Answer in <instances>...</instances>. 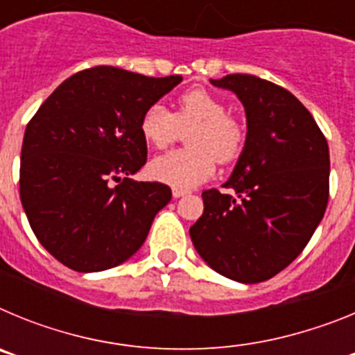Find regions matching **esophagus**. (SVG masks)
Listing matches in <instances>:
<instances>
[{
	"instance_id": "1",
	"label": "esophagus",
	"mask_w": 355,
	"mask_h": 355,
	"mask_svg": "<svg viewBox=\"0 0 355 355\" xmlns=\"http://www.w3.org/2000/svg\"><path fill=\"white\" fill-rule=\"evenodd\" d=\"M187 196V190H181V188H172V197L174 199H180V197Z\"/></svg>"
}]
</instances>
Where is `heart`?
Instances as JSON below:
<instances>
[{
	"instance_id": "1",
	"label": "heart",
	"mask_w": 355,
	"mask_h": 355,
	"mask_svg": "<svg viewBox=\"0 0 355 355\" xmlns=\"http://www.w3.org/2000/svg\"><path fill=\"white\" fill-rule=\"evenodd\" d=\"M175 114L159 103L147 106L140 119V133L155 149H165L188 133L190 149L172 150L158 156L149 165L156 181L181 190L205 183L215 172V159L229 163L240 156L245 146V130L227 115L224 103L205 89L187 90L178 97Z\"/></svg>"
}]
</instances>
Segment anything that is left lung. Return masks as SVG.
Returning <instances> with one entry per match:
<instances>
[{"instance_id": "8db88e82", "label": "left lung", "mask_w": 355, "mask_h": 355, "mask_svg": "<svg viewBox=\"0 0 355 355\" xmlns=\"http://www.w3.org/2000/svg\"><path fill=\"white\" fill-rule=\"evenodd\" d=\"M245 108L247 139L233 174L202 192L190 227L199 256L224 277L254 284L286 268L311 240L329 200V146L306 106L252 74L209 80Z\"/></svg>"}]
</instances>
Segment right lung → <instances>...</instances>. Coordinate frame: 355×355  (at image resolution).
<instances>
[{"label": "right lung", "instance_id": "1", "mask_svg": "<svg viewBox=\"0 0 355 355\" xmlns=\"http://www.w3.org/2000/svg\"><path fill=\"white\" fill-rule=\"evenodd\" d=\"M181 80L110 65L85 69L28 122L21 202L53 258L87 274L114 268L142 247L172 192L167 184L131 178L147 159L140 119Z\"/></svg>", "mask_w": 355, "mask_h": 355}]
</instances>
